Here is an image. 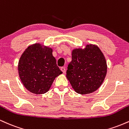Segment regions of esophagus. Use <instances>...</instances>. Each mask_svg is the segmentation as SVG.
Returning <instances> with one entry per match:
<instances>
[{"label":"esophagus","instance_id":"1","mask_svg":"<svg viewBox=\"0 0 129 129\" xmlns=\"http://www.w3.org/2000/svg\"><path fill=\"white\" fill-rule=\"evenodd\" d=\"M60 70H61V71L63 72V73H66V69H65V67H61V69H60Z\"/></svg>","mask_w":129,"mask_h":129}]
</instances>
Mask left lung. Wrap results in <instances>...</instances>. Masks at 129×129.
Segmentation results:
<instances>
[{"label":"left lung","mask_w":129,"mask_h":129,"mask_svg":"<svg viewBox=\"0 0 129 129\" xmlns=\"http://www.w3.org/2000/svg\"><path fill=\"white\" fill-rule=\"evenodd\" d=\"M72 54L66 76L72 88L81 94L96 91L107 74V62L103 53L97 45L89 44L84 49H74Z\"/></svg>","instance_id":"left-lung-1"}]
</instances>
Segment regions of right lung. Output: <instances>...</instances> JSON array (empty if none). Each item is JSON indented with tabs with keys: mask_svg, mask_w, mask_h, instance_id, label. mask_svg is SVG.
<instances>
[{
	"mask_svg": "<svg viewBox=\"0 0 129 129\" xmlns=\"http://www.w3.org/2000/svg\"><path fill=\"white\" fill-rule=\"evenodd\" d=\"M52 53V48L38 43L29 46L20 56L19 75L30 92L36 94L47 92L54 79L62 73Z\"/></svg>",
	"mask_w": 129,
	"mask_h": 129,
	"instance_id": "add662e5",
	"label": "right lung"
}]
</instances>
